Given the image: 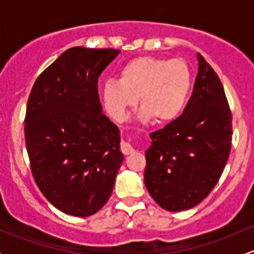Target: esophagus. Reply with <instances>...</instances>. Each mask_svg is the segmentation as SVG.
<instances>
[{
  "label": "esophagus",
  "instance_id": "obj_1",
  "mask_svg": "<svg viewBox=\"0 0 254 254\" xmlns=\"http://www.w3.org/2000/svg\"><path fill=\"white\" fill-rule=\"evenodd\" d=\"M120 147H122V151L124 155H130V153H132L135 151V148L132 147L131 143L127 141H122V146H120Z\"/></svg>",
  "mask_w": 254,
  "mask_h": 254
}]
</instances>
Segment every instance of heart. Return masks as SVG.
Returning a JSON list of instances; mask_svg holds the SVG:
<instances>
[{
  "label": "heart",
  "instance_id": "heart-1",
  "mask_svg": "<svg viewBox=\"0 0 254 254\" xmlns=\"http://www.w3.org/2000/svg\"><path fill=\"white\" fill-rule=\"evenodd\" d=\"M190 88V70L183 60L141 56L120 68L119 81L104 82L102 101L113 119L123 122L140 97V118L167 123L183 112Z\"/></svg>",
  "mask_w": 254,
  "mask_h": 254
}]
</instances>
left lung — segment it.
<instances>
[{"instance_id": "obj_1", "label": "left lung", "mask_w": 254, "mask_h": 254, "mask_svg": "<svg viewBox=\"0 0 254 254\" xmlns=\"http://www.w3.org/2000/svg\"><path fill=\"white\" fill-rule=\"evenodd\" d=\"M198 75L183 114L151 132L145 186L168 211L198 205L222 175L232 140V115L216 72L198 54Z\"/></svg>"}]
</instances>
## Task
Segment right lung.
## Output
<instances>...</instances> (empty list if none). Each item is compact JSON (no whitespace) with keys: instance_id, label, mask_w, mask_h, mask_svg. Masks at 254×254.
<instances>
[{"instance_id":"right-lung-1","label":"right lung","mask_w":254,"mask_h":254,"mask_svg":"<svg viewBox=\"0 0 254 254\" xmlns=\"http://www.w3.org/2000/svg\"><path fill=\"white\" fill-rule=\"evenodd\" d=\"M115 49L75 47L37 78L25 114L33 177L56 209L91 216L108 201L124 155L120 132L103 114L98 77Z\"/></svg>"}]
</instances>
